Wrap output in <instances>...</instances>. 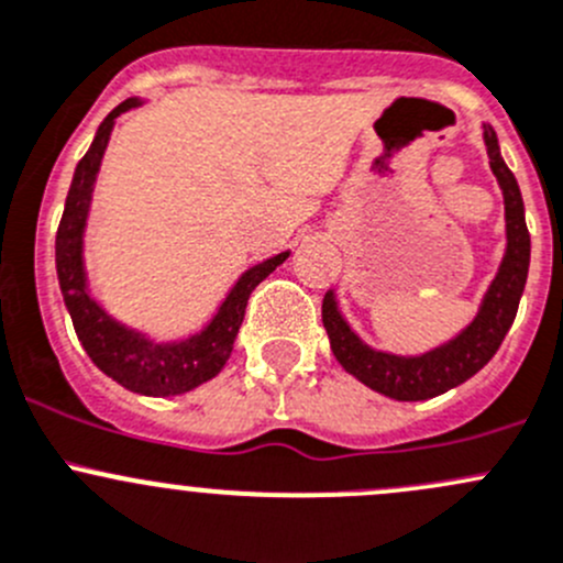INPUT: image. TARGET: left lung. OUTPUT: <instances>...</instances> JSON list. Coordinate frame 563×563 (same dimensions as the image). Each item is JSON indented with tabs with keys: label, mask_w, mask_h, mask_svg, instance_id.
Segmentation results:
<instances>
[{
	"label": "left lung",
	"mask_w": 563,
	"mask_h": 563,
	"mask_svg": "<svg viewBox=\"0 0 563 563\" xmlns=\"http://www.w3.org/2000/svg\"><path fill=\"white\" fill-rule=\"evenodd\" d=\"M482 139H485L487 157H490V172L504 196L507 250H504L496 277L482 294L479 310L471 318L468 327H463L455 338L424 351V354H391V351L373 349L354 332V327L345 321L343 310H340L334 288L323 297L321 321L329 334L334 360L356 382L382 391L391 400H428V397L444 395L457 384L468 382L493 360L518 316L528 277V261H531L523 196H520L518 179L504 163L496 130L490 124H482Z\"/></svg>",
	"instance_id": "left-lung-1"
}]
</instances>
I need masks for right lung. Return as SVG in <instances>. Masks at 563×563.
I'll return each instance as SVG.
<instances>
[{"label":"right lung","instance_id":"add662e5","mask_svg":"<svg viewBox=\"0 0 563 563\" xmlns=\"http://www.w3.org/2000/svg\"><path fill=\"white\" fill-rule=\"evenodd\" d=\"M139 106H144V100L130 98L113 108L100 122L87 155L78 161L70 190H67L59 231H56V277H59L65 308L73 318V327H76V334L89 360L108 378H113L135 395L174 397L201 387L203 382L223 371L231 349H234L242 318H245L250 294L291 255V250H283V253L264 258L261 264L242 272L240 280L231 286L214 316L207 321V327L201 332L187 334V338L157 340L108 313L95 299L92 286H89L84 234H87L95 181H98L113 124H117V117Z\"/></svg>","mask_w":563,"mask_h":563}]
</instances>
